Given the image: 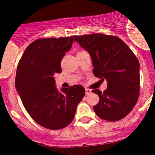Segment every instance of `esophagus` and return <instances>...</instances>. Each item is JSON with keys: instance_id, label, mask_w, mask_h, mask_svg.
I'll return each mask as SVG.
<instances>
[{"instance_id": "obj_1", "label": "esophagus", "mask_w": 155, "mask_h": 155, "mask_svg": "<svg viewBox=\"0 0 155 155\" xmlns=\"http://www.w3.org/2000/svg\"><path fill=\"white\" fill-rule=\"evenodd\" d=\"M91 93V90L89 88H85V94H90Z\"/></svg>"}]
</instances>
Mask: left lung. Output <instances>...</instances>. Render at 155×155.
Returning <instances> with one entry per match:
<instances>
[{"label": "left lung", "instance_id": "8db88e82", "mask_svg": "<svg viewBox=\"0 0 155 155\" xmlns=\"http://www.w3.org/2000/svg\"><path fill=\"white\" fill-rule=\"evenodd\" d=\"M74 38L91 55L94 76L107 81V89L102 93L92 90L99 96V102L93 107L94 113L109 122L124 118L139 98L140 64L137 57L115 35L94 33Z\"/></svg>", "mask_w": 155, "mask_h": 155}]
</instances>
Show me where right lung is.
I'll use <instances>...</instances> for the list:
<instances>
[{
  "mask_svg": "<svg viewBox=\"0 0 155 155\" xmlns=\"http://www.w3.org/2000/svg\"><path fill=\"white\" fill-rule=\"evenodd\" d=\"M73 41V36L36 39L18 64L15 87L25 109L37 124L49 130L69 125L85 94L79 84L60 92L53 78L54 74L61 73V61Z\"/></svg>",
  "mask_w": 155,
  "mask_h": 155,
  "instance_id": "1",
  "label": "right lung"
}]
</instances>
